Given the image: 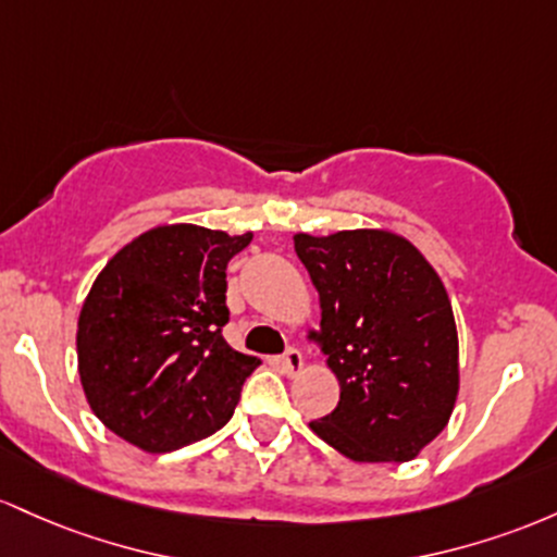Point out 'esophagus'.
Instances as JSON below:
<instances>
[{
  "label": "esophagus",
  "instance_id": "34e87169",
  "mask_svg": "<svg viewBox=\"0 0 557 557\" xmlns=\"http://www.w3.org/2000/svg\"><path fill=\"white\" fill-rule=\"evenodd\" d=\"M302 366H305V358L297 347H289L284 355H281V368H284L286 376H297V373L302 371Z\"/></svg>",
  "mask_w": 557,
  "mask_h": 557
}]
</instances>
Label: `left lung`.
Wrapping results in <instances>:
<instances>
[{
    "label": "left lung",
    "mask_w": 557,
    "mask_h": 557,
    "mask_svg": "<svg viewBox=\"0 0 557 557\" xmlns=\"http://www.w3.org/2000/svg\"><path fill=\"white\" fill-rule=\"evenodd\" d=\"M321 295V342L339 405L310 421L358 463H405L447 426L458 397V329L445 284L389 231L295 236Z\"/></svg>",
    "instance_id": "1"
}]
</instances>
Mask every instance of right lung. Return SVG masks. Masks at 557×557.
I'll return each instance as SVG.
<instances>
[{"instance_id": "right-lung-1", "label": "right lung", "mask_w": 557, "mask_h": 557, "mask_svg": "<svg viewBox=\"0 0 557 557\" xmlns=\"http://www.w3.org/2000/svg\"><path fill=\"white\" fill-rule=\"evenodd\" d=\"M252 234L191 223L136 236L102 268L78 315V373L112 434L171 453L226 426L260 366L223 339L226 268Z\"/></svg>"}]
</instances>
